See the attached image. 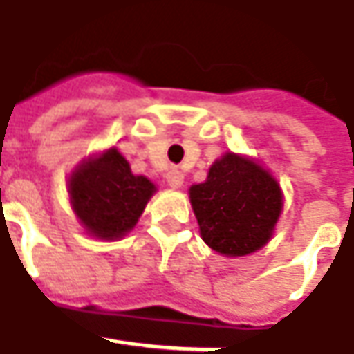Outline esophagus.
<instances>
[{"mask_svg":"<svg viewBox=\"0 0 354 354\" xmlns=\"http://www.w3.org/2000/svg\"><path fill=\"white\" fill-rule=\"evenodd\" d=\"M166 182H168L170 188H180V186L184 184V174H182L178 168H172V170H168V174H166Z\"/></svg>","mask_w":354,"mask_h":354,"instance_id":"34e87169","label":"esophagus"}]
</instances>
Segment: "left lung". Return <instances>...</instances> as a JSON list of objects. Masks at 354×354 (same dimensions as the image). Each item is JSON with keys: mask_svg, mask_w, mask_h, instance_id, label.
Wrapping results in <instances>:
<instances>
[{"mask_svg": "<svg viewBox=\"0 0 354 354\" xmlns=\"http://www.w3.org/2000/svg\"><path fill=\"white\" fill-rule=\"evenodd\" d=\"M189 201L207 247L225 257H245L272 237L282 189L254 160L225 153L212 165L203 184L189 188Z\"/></svg>", "mask_w": 354, "mask_h": 354, "instance_id": "left-lung-1", "label": "left lung"}]
</instances>
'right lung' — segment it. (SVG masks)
Masks as SVG:
<instances>
[{
  "label": "right lung",
  "mask_w": 354,
  "mask_h": 354,
  "mask_svg": "<svg viewBox=\"0 0 354 354\" xmlns=\"http://www.w3.org/2000/svg\"><path fill=\"white\" fill-rule=\"evenodd\" d=\"M156 188L145 176H135L115 147L84 160L68 180L74 214L84 229L97 239L123 237L137 225Z\"/></svg>",
  "instance_id": "1"
}]
</instances>
